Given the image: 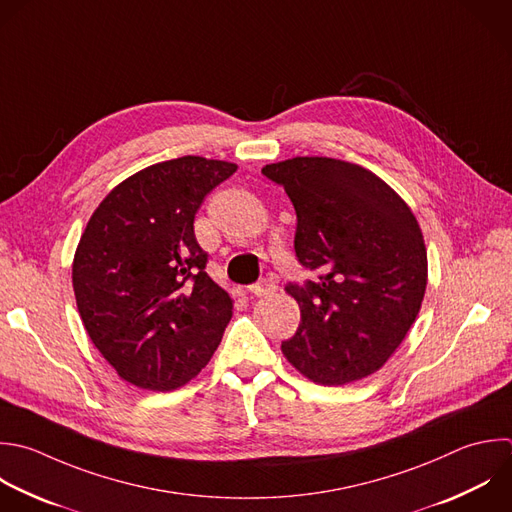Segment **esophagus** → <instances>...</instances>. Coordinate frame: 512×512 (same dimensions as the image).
Segmentation results:
<instances>
[{
	"mask_svg": "<svg viewBox=\"0 0 512 512\" xmlns=\"http://www.w3.org/2000/svg\"><path fill=\"white\" fill-rule=\"evenodd\" d=\"M276 290V284L272 282V280H260V282H256V284H252V286H248V292L250 294H254V296H268V294H272Z\"/></svg>",
	"mask_w": 512,
	"mask_h": 512,
	"instance_id": "esophagus-1",
	"label": "esophagus"
}]
</instances>
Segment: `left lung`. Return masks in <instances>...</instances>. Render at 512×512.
Instances as JSON below:
<instances>
[{"instance_id":"obj_1","label":"left lung","mask_w":512,"mask_h":512,"mask_svg":"<svg viewBox=\"0 0 512 512\" xmlns=\"http://www.w3.org/2000/svg\"><path fill=\"white\" fill-rule=\"evenodd\" d=\"M296 210L294 250L314 274L286 292L300 324L282 342L306 378L340 386L376 372L410 330L426 290V248L404 200L372 172L334 158L262 168Z\"/></svg>"}]
</instances>
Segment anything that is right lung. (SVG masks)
Listing matches in <instances>:
<instances>
[{"label":"right lung","mask_w":512,"mask_h":512,"mask_svg":"<svg viewBox=\"0 0 512 512\" xmlns=\"http://www.w3.org/2000/svg\"><path fill=\"white\" fill-rule=\"evenodd\" d=\"M236 164L184 156L116 186L78 244L72 282L84 326L116 372L174 390L212 358L234 300L208 274L194 234L204 198Z\"/></svg>","instance_id":"add662e5"}]
</instances>
